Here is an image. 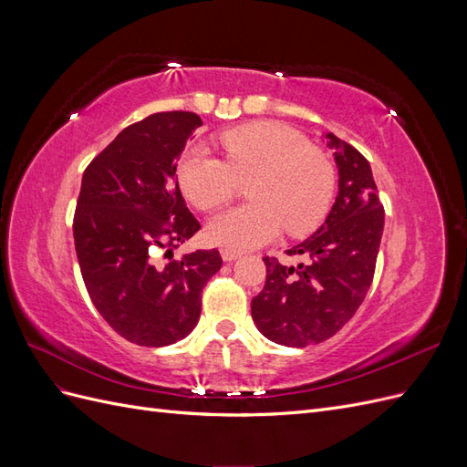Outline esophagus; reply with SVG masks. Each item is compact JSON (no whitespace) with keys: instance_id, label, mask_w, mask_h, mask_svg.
<instances>
[{"instance_id":"esophagus-1","label":"esophagus","mask_w":467,"mask_h":467,"mask_svg":"<svg viewBox=\"0 0 467 467\" xmlns=\"http://www.w3.org/2000/svg\"><path fill=\"white\" fill-rule=\"evenodd\" d=\"M220 253H222V259H223V261H228V263L242 257V253H239V251H234V249H222Z\"/></svg>"}]
</instances>
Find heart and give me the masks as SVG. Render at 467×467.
Here are the masks:
<instances>
[{
    "mask_svg": "<svg viewBox=\"0 0 467 467\" xmlns=\"http://www.w3.org/2000/svg\"><path fill=\"white\" fill-rule=\"evenodd\" d=\"M225 161L204 146H191L177 163V182L199 210L230 201L249 181L253 202L218 212L206 225L214 245L245 251L290 235L314 232L335 199V167L309 140L280 122H251L220 134Z\"/></svg>",
    "mask_w": 467,
    "mask_h": 467,
    "instance_id": "heart-1",
    "label": "heart"
}]
</instances>
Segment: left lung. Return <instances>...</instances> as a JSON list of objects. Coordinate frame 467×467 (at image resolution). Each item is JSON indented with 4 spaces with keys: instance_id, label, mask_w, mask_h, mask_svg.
Returning <instances> with one entry per match:
<instances>
[{
    "instance_id": "8db88e82",
    "label": "left lung",
    "mask_w": 467,
    "mask_h": 467,
    "mask_svg": "<svg viewBox=\"0 0 467 467\" xmlns=\"http://www.w3.org/2000/svg\"><path fill=\"white\" fill-rule=\"evenodd\" d=\"M325 138L338 169L335 204L314 235L286 251L307 255L306 265L263 257L265 288L251 302L257 329L285 347L321 343L357 314L372 285L384 232V206L368 160L335 134Z\"/></svg>"
}]
</instances>
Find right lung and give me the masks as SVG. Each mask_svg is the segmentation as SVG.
I'll return each mask as SVG.
<instances>
[{
    "instance_id": "obj_1",
    "label": "right lung",
    "mask_w": 467,
    "mask_h": 467,
    "mask_svg": "<svg viewBox=\"0 0 467 467\" xmlns=\"http://www.w3.org/2000/svg\"><path fill=\"white\" fill-rule=\"evenodd\" d=\"M199 126L194 112H155L126 126L83 171L74 216L81 276L97 312L140 347L185 338L222 266L216 249L181 261L171 251L201 230L175 181V161ZM160 248L169 264L154 259Z\"/></svg>"
}]
</instances>
